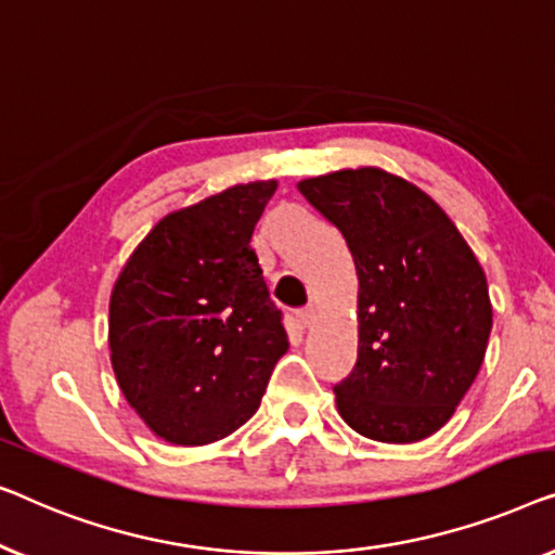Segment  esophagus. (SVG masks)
<instances>
[{
    "label": "esophagus",
    "mask_w": 555,
    "mask_h": 555,
    "mask_svg": "<svg viewBox=\"0 0 555 555\" xmlns=\"http://www.w3.org/2000/svg\"><path fill=\"white\" fill-rule=\"evenodd\" d=\"M314 319H317V311H314V307H307V309H301L299 314H296V322H299L301 330H307V326L314 324Z\"/></svg>",
    "instance_id": "obj_1"
}]
</instances>
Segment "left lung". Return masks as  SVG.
I'll return each instance as SVG.
<instances>
[{"instance_id":"obj_1","label":"left lung","mask_w":555,"mask_h":555,"mask_svg":"<svg viewBox=\"0 0 555 555\" xmlns=\"http://www.w3.org/2000/svg\"><path fill=\"white\" fill-rule=\"evenodd\" d=\"M352 251L357 364L337 410L377 442H417L452 417L478 377L493 330L488 281L437 203L382 168L299 181Z\"/></svg>"}]
</instances>
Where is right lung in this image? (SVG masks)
<instances>
[{"label": "right lung", "instance_id": "right-lung-1", "mask_svg": "<svg viewBox=\"0 0 555 555\" xmlns=\"http://www.w3.org/2000/svg\"><path fill=\"white\" fill-rule=\"evenodd\" d=\"M276 181L231 185L153 225L111 296L125 400L166 442L229 437L259 410L288 339L251 248Z\"/></svg>", "mask_w": 555, "mask_h": 555}]
</instances>
